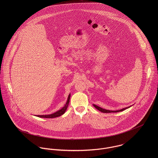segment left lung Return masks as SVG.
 Listing matches in <instances>:
<instances>
[{
    "label": "left lung",
    "instance_id": "1",
    "mask_svg": "<svg viewBox=\"0 0 158 158\" xmlns=\"http://www.w3.org/2000/svg\"><path fill=\"white\" fill-rule=\"evenodd\" d=\"M94 105V106L97 110H98V111H101V112L104 113H118V112H120V111H123L125 110L126 109L130 108V106H128V107H127V108H123V109H122V110H117V111H110V110H105V109H103V108H100V107H99V106H97V105Z\"/></svg>",
    "mask_w": 158,
    "mask_h": 158
}]
</instances>
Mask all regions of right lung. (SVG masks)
<instances>
[{
	"mask_svg": "<svg viewBox=\"0 0 158 158\" xmlns=\"http://www.w3.org/2000/svg\"><path fill=\"white\" fill-rule=\"evenodd\" d=\"M70 94H69V96H68V100H67V102L65 104L63 108H61V110H60L59 111H58L55 113H53L52 114H49V115H38L36 116L39 117H42V118H55V117L61 116V115L64 114V113L66 111V110H67V108H68V105H69V101H70Z\"/></svg>",
	"mask_w": 158,
	"mask_h": 158,
	"instance_id": "add662e5",
	"label": "right lung"
}]
</instances>
